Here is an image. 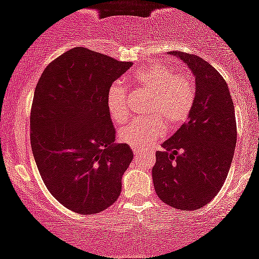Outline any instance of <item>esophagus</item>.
Here are the masks:
<instances>
[{"mask_svg": "<svg viewBox=\"0 0 259 259\" xmlns=\"http://www.w3.org/2000/svg\"><path fill=\"white\" fill-rule=\"evenodd\" d=\"M133 152H134V155H135V156L141 155V153H144L143 150H140V149H133Z\"/></svg>", "mask_w": 259, "mask_h": 259, "instance_id": "34e87169", "label": "esophagus"}]
</instances>
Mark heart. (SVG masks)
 Wrapping results in <instances>:
<instances>
[{"label":"heart","mask_w":259,"mask_h":259,"mask_svg":"<svg viewBox=\"0 0 259 259\" xmlns=\"http://www.w3.org/2000/svg\"><path fill=\"white\" fill-rule=\"evenodd\" d=\"M132 81L138 88L152 93L146 110L151 116L127 123L119 130V140L135 149H145L158 140L166 127L172 132L186 123L194 107L195 88L188 75L162 62L135 70ZM107 108L116 124L124 123L129 116L127 95L119 82L109 88Z\"/></svg>","instance_id":"1"}]
</instances>
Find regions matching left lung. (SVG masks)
<instances>
[{
    "label": "left lung",
    "instance_id": "8db88e82",
    "mask_svg": "<svg viewBox=\"0 0 259 259\" xmlns=\"http://www.w3.org/2000/svg\"><path fill=\"white\" fill-rule=\"evenodd\" d=\"M192 71L195 102L189 118L156 152L152 181L158 198L176 209L206 205L225 182L234 158L235 108L223 76L209 62L171 51Z\"/></svg>",
    "mask_w": 259,
    "mask_h": 259
}]
</instances>
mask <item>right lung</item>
Here are the masks:
<instances>
[{"label": "right lung", "instance_id": "add662e5", "mask_svg": "<svg viewBox=\"0 0 259 259\" xmlns=\"http://www.w3.org/2000/svg\"><path fill=\"white\" fill-rule=\"evenodd\" d=\"M132 66L77 47L47 66L34 91V160L51 195L78 214L114 204L134 157L130 146L114 143L107 108L110 86Z\"/></svg>", "mask_w": 259, "mask_h": 259}]
</instances>
